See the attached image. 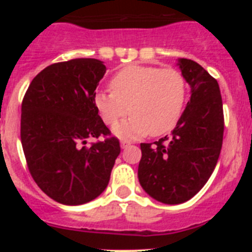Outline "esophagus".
Here are the masks:
<instances>
[{"label": "esophagus", "mask_w": 252, "mask_h": 252, "mask_svg": "<svg viewBox=\"0 0 252 252\" xmlns=\"http://www.w3.org/2000/svg\"><path fill=\"white\" fill-rule=\"evenodd\" d=\"M128 145H131L130 141H121V148L122 149H126Z\"/></svg>", "instance_id": "1"}]
</instances>
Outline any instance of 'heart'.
Masks as SVG:
<instances>
[{"label": "heart", "mask_w": 252, "mask_h": 252, "mask_svg": "<svg viewBox=\"0 0 252 252\" xmlns=\"http://www.w3.org/2000/svg\"><path fill=\"white\" fill-rule=\"evenodd\" d=\"M112 92H98L94 106L106 125L132 113L127 121L116 125L120 137H140L150 132L160 136L175 127L187 99V82L174 68L130 65L111 79Z\"/></svg>", "instance_id": "1"}]
</instances>
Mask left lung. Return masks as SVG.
Masks as SVG:
<instances>
[{"mask_svg": "<svg viewBox=\"0 0 252 252\" xmlns=\"http://www.w3.org/2000/svg\"><path fill=\"white\" fill-rule=\"evenodd\" d=\"M190 86V99L171 136L141 144L139 182L154 199L179 204L194 197L212 175L223 141V107L220 86L203 66L178 60Z\"/></svg>", "mask_w": 252, "mask_h": 252, "instance_id": "8db88e82", "label": "left lung"}]
</instances>
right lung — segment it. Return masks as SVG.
Segmentation results:
<instances>
[{
	"instance_id": "obj_1",
	"label": "right lung",
	"mask_w": 252,
	"mask_h": 252,
	"mask_svg": "<svg viewBox=\"0 0 252 252\" xmlns=\"http://www.w3.org/2000/svg\"><path fill=\"white\" fill-rule=\"evenodd\" d=\"M103 62L79 58L51 64L29 86L21 104V144L35 183L66 206L98 197L121 153L94 106ZM104 137L87 148L86 140Z\"/></svg>"
}]
</instances>
